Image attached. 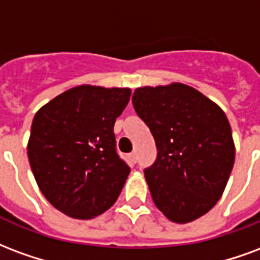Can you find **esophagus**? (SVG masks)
<instances>
[{
    "instance_id": "34e87169",
    "label": "esophagus",
    "mask_w": 260,
    "mask_h": 260,
    "mask_svg": "<svg viewBox=\"0 0 260 260\" xmlns=\"http://www.w3.org/2000/svg\"><path fill=\"white\" fill-rule=\"evenodd\" d=\"M128 160H130V164H132V165H134L136 162H137V156H136V152L128 153Z\"/></svg>"
}]
</instances>
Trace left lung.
Here are the masks:
<instances>
[{
	"label": "left lung",
	"mask_w": 260,
	"mask_h": 260,
	"mask_svg": "<svg viewBox=\"0 0 260 260\" xmlns=\"http://www.w3.org/2000/svg\"><path fill=\"white\" fill-rule=\"evenodd\" d=\"M133 105L158 148L155 164L144 170L153 204L179 224L208 213L220 200L236 159L226 113L181 83L140 87Z\"/></svg>",
	"instance_id": "obj_1"
}]
</instances>
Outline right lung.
Masks as SVG:
<instances>
[{"mask_svg": "<svg viewBox=\"0 0 260 260\" xmlns=\"http://www.w3.org/2000/svg\"><path fill=\"white\" fill-rule=\"evenodd\" d=\"M130 88L77 86L51 100L31 123L30 168L51 205L92 219L116 202L130 168L116 153L113 126Z\"/></svg>", "mask_w": 260, "mask_h": 260, "instance_id": "add662e5", "label": "right lung"}]
</instances>
